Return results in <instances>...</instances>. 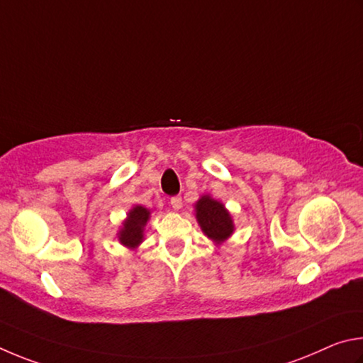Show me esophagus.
Here are the masks:
<instances>
[{
  "instance_id": "1",
  "label": "esophagus",
  "mask_w": 363,
  "mask_h": 363,
  "mask_svg": "<svg viewBox=\"0 0 363 363\" xmlns=\"http://www.w3.org/2000/svg\"><path fill=\"white\" fill-rule=\"evenodd\" d=\"M170 206L174 211H180L182 208V198L180 196H174V198H170Z\"/></svg>"
}]
</instances>
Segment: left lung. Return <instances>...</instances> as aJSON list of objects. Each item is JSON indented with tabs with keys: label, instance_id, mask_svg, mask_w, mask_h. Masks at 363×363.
Instances as JSON below:
<instances>
[{
	"label": "left lung",
	"instance_id": "8db88e82",
	"mask_svg": "<svg viewBox=\"0 0 363 363\" xmlns=\"http://www.w3.org/2000/svg\"><path fill=\"white\" fill-rule=\"evenodd\" d=\"M194 211L202 233L217 245L223 244L234 233V223L230 212L220 201H215L208 194H204L196 202Z\"/></svg>",
	"mask_w": 363,
	"mask_h": 363
}]
</instances>
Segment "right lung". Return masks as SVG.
Masks as SVG:
<instances>
[{
  "mask_svg": "<svg viewBox=\"0 0 363 363\" xmlns=\"http://www.w3.org/2000/svg\"><path fill=\"white\" fill-rule=\"evenodd\" d=\"M150 220V211L142 206H133L127 218L124 220L123 228L118 233L119 242L127 249H137V247L143 242V231L145 226Z\"/></svg>",
  "mask_w": 363,
  "mask_h": 363,
  "instance_id": "right-lung-1",
  "label": "right lung"
}]
</instances>
